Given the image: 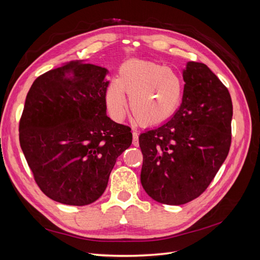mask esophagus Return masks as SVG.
I'll use <instances>...</instances> for the list:
<instances>
[{
    "mask_svg": "<svg viewBox=\"0 0 260 260\" xmlns=\"http://www.w3.org/2000/svg\"><path fill=\"white\" fill-rule=\"evenodd\" d=\"M132 144L135 146L139 145V135H138V132H136V131L132 132Z\"/></svg>",
    "mask_w": 260,
    "mask_h": 260,
    "instance_id": "1",
    "label": "esophagus"
}]
</instances>
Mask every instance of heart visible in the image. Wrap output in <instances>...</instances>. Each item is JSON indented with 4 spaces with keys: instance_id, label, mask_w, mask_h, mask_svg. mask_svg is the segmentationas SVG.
Wrapping results in <instances>:
<instances>
[{
    "instance_id": "1",
    "label": "heart",
    "mask_w": 260,
    "mask_h": 260,
    "mask_svg": "<svg viewBox=\"0 0 260 260\" xmlns=\"http://www.w3.org/2000/svg\"><path fill=\"white\" fill-rule=\"evenodd\" d=\"M124 92L129 108L142 124L152 125L166 120L178 108L183 83L170 68L154 61L132 59L123 62L118 77L112 78L105 92L109 114L121 120L125 112Z\"/></svg>"
}]
</instances>
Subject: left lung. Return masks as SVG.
I'll return each instance as SVG.
<instances>
[{
  "label": "left lung",
  "instance_id": "1",
  "mask_svg": "<svg viewBox=\"0 0 260 260\" xmlns=\"http://www.w3.org/2000/svg\"><path fill=\"white\" fill-rule=\"evenodd\" d=\"M182 103L171 119L141 133V183L151 198L182 205L206 190L231 145L230 93L203 62L183 70Z\"/></svg>",
  "mask_w": 260,
  "mask_h": 260
}]
</instances>
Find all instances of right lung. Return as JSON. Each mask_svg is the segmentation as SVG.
Wrapping results in <instances>:
<instances>
[{"mask_svg":"<svg viewBox=\"0 0 260 260\" xmlns=\"http://www.w3.org/2000/svg\"><path fill=\"white\" fill-rule=\"evenodd\" d=\"M106 68L73 60L38 77L27 94L19 142L38 186L55 202L84 206L104 193L128 125L106 115Z\"/></svg>","mask_w":260,"mask_h":260,"instance_id":"1","label":"right lung"}]
</instances>
